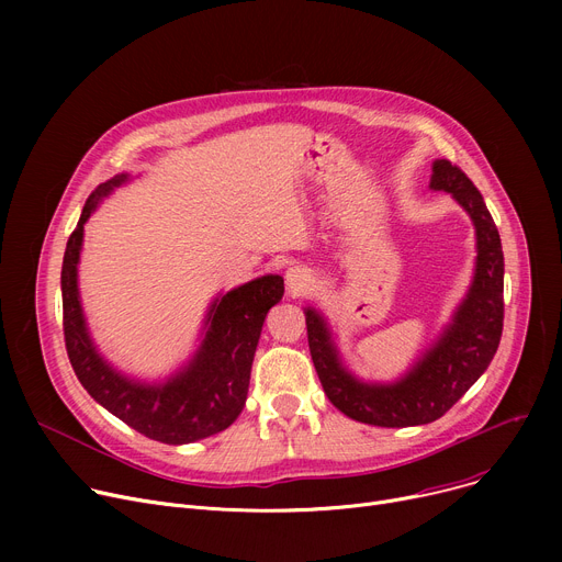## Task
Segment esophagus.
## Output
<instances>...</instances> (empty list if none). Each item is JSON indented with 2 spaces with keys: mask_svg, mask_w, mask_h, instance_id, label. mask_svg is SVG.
<instances>
[{
  "mask_svg": "<svg viewBox=\"0 0 562 562\" xmlns=\"http://www.w3.org/2000/svg\"><path fill=\"white\" fill-rule=\"evenodd\" d=\"M316 286L314 273L307 269V266H291L286 271V289L291 296H307Z\"/></svg>",
  "mask_w": 562,
  "mask_h": 562,
  "instance_id": "1",
  "label": "esophagus"
}]
</instances>
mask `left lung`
Wrapping results in <instances>:
<instances>
[{
	"mask_svg": "<svg viewBox=\"0 0 562 562\" xmlns=\"http://www.w3.org/2000/svg\"><path fill=\"white\" fill-rule=\"evenodd\" d=\"M432 191L451 193L476 227V273L467 299L422 360L392 385L362 382L339 360L326 318L305 310L312 362L323 392L346 417L405 428L439 419L490 367L504 330V250L481 191L447 159L432 164Z\"/></svg>",
	"mask_w": 562,
	"mask_h": 562,
	"instance_id": "8db88e82",
	"label": "left lung"
}]
</instances>
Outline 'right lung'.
<instances>
[{
	"instance_id": "obj_1",
	"label": "right lung",
	"mask_w": 562,
	"mask_h": 562,
	"mask_svg": "<svg viewBox=\"0 0 562 562\" xmlns=\"http://www.w3.org/2000/svg\"><path fill=\"white\" fill-rule=\"evenodd\" d=\"M127 180L130 175H115L88 195L68 239L61 269L66 350L83 390L111 415L164 445H191L225 430L241 415L263 318L282 301L284 280L261 276L216 299L206 314L204 337L193 360L166 382L147 385L121 375L100 356L88 335L77 289V263L86 221L102 198Z\"/></svg>"
}]
</instances>
